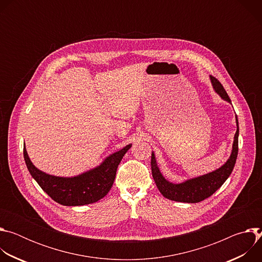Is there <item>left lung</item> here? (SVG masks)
Returning <instances> with one entry per match:
<instances>
[{
    "instance_id": "obj_1",
    "label": "left lung",
    "mask_w": 262,
    "mask_h": 262,
    "mask_svg": "<svg viewBox=\"0 0 262 262\" xmlns=\"http://www.w3.org/2000/svg\"><path fill=\"white\" fill-rule=\"evenodd\" d=\"M211 84L213 86L214 91L224 99L228 102H231L226 90L224 89L223 85L213 77H210ZM236 125L237 129L234 135V141L232 146V152L228 161L224 164L221 168L216 169L213 172L208 174L192 178L181 183H172L165 179V177L160 172V169L157 165V160L155 154H151V172L156 184L159 191L162 193L164 197L167 199L177 201V202H185V203H197L203 201L204 199L210 197L217 189H220L222 184L227 180L230 176L238 152V121L236 117Z\"/></svg>"
}]
</instances>
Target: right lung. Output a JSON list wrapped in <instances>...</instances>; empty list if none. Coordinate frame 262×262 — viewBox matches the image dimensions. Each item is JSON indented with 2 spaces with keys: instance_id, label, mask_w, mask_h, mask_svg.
<instances>
[{
  "instance_id": "right-lung-1",
  "label": "right lung",
  "mask_w": 262,
  "mask_h": 262,
  "mask_svg": "<svg viewBox=\"0 0 262 262\" xmlns=\"http://www.w3.org/2000/svg\"><path fill=\"white\" fill-rule=\"evenodd\" d=\"M132 144L125 146L107 157L98 167L74 177H59L38 170L30 161L26 147L24 158L32 177L54 201L65 206H80L94 203L108 193L118 165Z\"/></svg>"
}]
</instances>
